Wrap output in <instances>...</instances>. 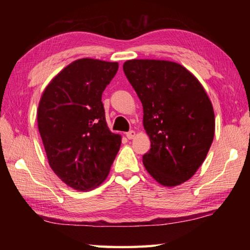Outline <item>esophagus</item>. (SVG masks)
<instances>
[{"mask_svg": "<svg viewBox=\"0 0 250 250\" xmlns=\"http://www.w3.org/2000/svg\"><path fill=\"white\" fill-rule=\"evenodd\" d=\"M125 135H126V138L129 139V140H131V139H133L135 137V132H134L133 130H130L129 132L125 133Z\"/></svg>", "mask_w": 250, "mask_h": 250, "instance_id": "34e87169", "label": "esophagus"}]
</instances>
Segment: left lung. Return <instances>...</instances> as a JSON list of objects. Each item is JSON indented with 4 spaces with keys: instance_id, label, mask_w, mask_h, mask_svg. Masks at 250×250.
<instances>
[{
    "instance_id": "1",
    "label": "left lung",
    "mask_w": 250,
    "mask_h": 250,
    "mask_svg": "<svg viewBox=\"0 0 250 250\" xmlns=\"http://www.w3.org/2000/svg\"><path fill=\"white\" fill-rule=\"evenodd\" d=\"M124 71L143 107L151 149L142 156L146 171L164 186L195 174L214 139V110L200 82L176 62L132 59Z\"/></svg>"
}]
</instances>
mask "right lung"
<instances>
[{
	"label": "right lung",
	"instance_id": "obj_1",
	"mask_svg": "<svg viewBox=\"0 0 250 250\" xmlns=\"http://www.w3.org/2000/svg\"><path fill=\"white\" fill-rule=\"evenodd\" d=\"M118 62L83 58L62 69L46 87L37 124L52 170L78 191L100 185L120 149L121 137L105 124L103 92Z\"/></svg>",
	"mask_w": 250,
	"mask_h": 250
}]
</instances>
